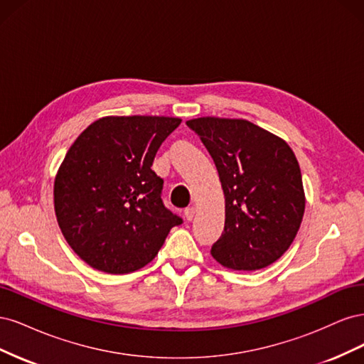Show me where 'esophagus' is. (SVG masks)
<instances>
[{"mask_svg": "<svg viewBox=\"0 0 364 364\" xmlns=\"http://www.w3.org/2000/svg\"><path fill=\"white\" fill-rule=\"evenodd\" d=\"M194 215H196V208L194 206H188L185 209V218L188 220V222H191V220L194 218Z\"/></svg>", "mask_w": 364, "mask_h": 364, "instance_id": "obj_1", "label": "esophagus"}]
</instances>
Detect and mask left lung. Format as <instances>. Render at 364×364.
Wrapping results in <instances>:
<instances>
[{"label": "left lung", "mask_w": 364, "mask_h": 364, "mask_svg": "<svg viewBox=\"0 0 364 364\" xmlns=\"http://www.w3.org/2000/svg\"><path fill=\"white\" fill-rule=\"evenodd\" d=\"M186 126L213 156L225 193V230L211 255L232 270L270 266L293 243L305 211L293 150L247 119L200 117Z\"/></svg>", "instance_id": "obj_1"}]
</instances>
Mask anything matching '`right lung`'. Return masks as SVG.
Returning <instances> with one entry per match:
<instances>
[{"instance_id": "add662e5", "label": "right lung", "mask_w": 364, "mask_h": 364, "mask_svg": "<svg viewBox=\"0 0 364 364\" xmlns=\"http://www.w3.org/2000/svg\"><path fill=\"white\" fill-rule=\"evenodd\" d=\"M181 118L103 117L77 136L54 179V213L71 249L111 274L139 270L158 255L173 226L164 181L151 170Z\"/></svg>"}]
</instances>
